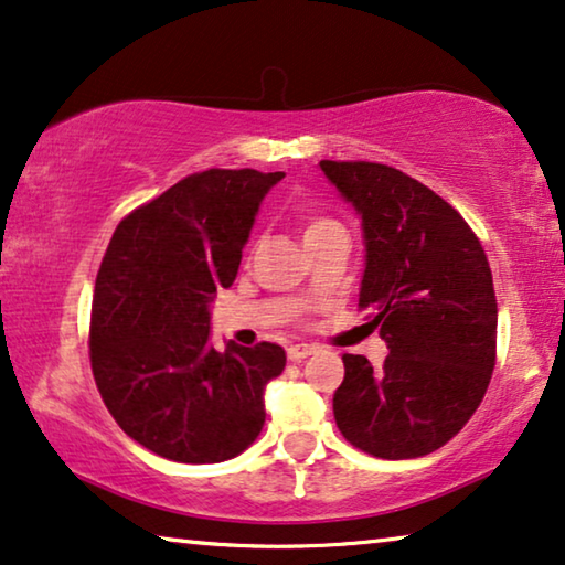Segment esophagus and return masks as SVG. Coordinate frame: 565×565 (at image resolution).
Listing matches in <instances>:
<instances>
[{
  "label": "esophagus",
  "instance_id": "34e87169",
  "mask_svg": "<svg viewBox=\"0 0 565 565\" xmlns=\"http://www.w3.org/2000/svg\"><path fill=\"white\" fill-rule=\"evenodd\" d=\"M315 348L307 345V343H297V345H289L286 348V355H289V361H305L307 355H312Z\"/></svg>",
  "mask_w": 565,
  "mask_h": 565
}]
</instances>
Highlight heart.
<instances>
[{"instance_id":"heart-1","label":"heart","mask_w":565,"mask_h":565,"mask_svg":"<svg viewBox=\"0 0 565 565\" xmlns=\"http://www.w3.org/2000/svg\"><path fill=\"white\" fill-rule=\"evenodd\" d=\"M324 225H330V220H309L307 227H305V235L315 233V230H320V227H324Z\"/></svg>"}]
</instances>
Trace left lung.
I'll return each mask as SVG.
<instances>
[{
    "label": "left lung",
    "mask_w": 565,
    "mask_h": 565,
    "mask_svg": "<svg viewBox=\"0 0 565 565\" xmlns=\"http://www.w3.org/2000/svg\"><path fill=\"white\" fill-rule=\"evenodd\" d=\"M320 169L361 217L359 307L388 348L381 369L343 355L335 423L376 458L427 456L471 419L494 371L487 253L468 222L407 173L369 161H320Z\"/></svg>",
    "instance_id": "obj_1"
}]
</instances>
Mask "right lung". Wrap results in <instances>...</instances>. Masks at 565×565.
<instances>
[{
    "instance_id": "add662e5",
    "label": "right lung",
    "mask_w": 565,
    "mask_h": 565,
    "mask_svg": "<svg viewBox=\"0 0 565 565\" xmlns=\"http://www.w3.org/2000/svg\"><path fill=\"white\" fill-rule=\"evenodd\" d=\"M284 171L210 169L117 225L92 301V371L109 415L177 463H220L258 438L276 343L210 345V307L233 286L258 206Z\"/></svg>"
}]
</instances>
